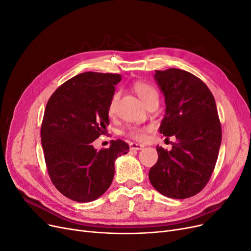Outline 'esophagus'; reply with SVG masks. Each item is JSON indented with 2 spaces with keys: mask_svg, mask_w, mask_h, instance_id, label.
<instances>
[{
  "mask_svg": "<svg viewBox=\"0 0 251 251\" xmlns=\"http://www.w3.org/2000/svg\"><path fill=\"white\" fill-rule=\"evenodd\" d=\"M129 146H130V150H133V151H139V150L145 148L144 145H139L136 143H130Z\"/></svg>",
  "mask_w": 251,
  "mask_h": 251,
  "instance_id": "1",
  "label": "esophagus"
}]
</instances>
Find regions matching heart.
<instances>
[{
    "label": "heart",
    "instance_id": "obj_1",
    "mask_svg": "<svg viewBox=\"0 0 251 251\" xmlns=\"http://www.w3.org/2000/svg\"><path fill=\"white\" fill-rule=\"evenodd\" d=\"M133 88L139 99L141 100V101H143L146 105L152 100H159V94L157 90L148 83L136 82L133 85ZM118 100H119V92H116L113 94L112 99L107 105V113L111 116L114 115L116 112ZM148 130H149V127H145V126H130L126 129L125 134L136 140H144Z\"/></svg>",
    "mask_w": 251,
    "mask_h": 251
}]
</instances>
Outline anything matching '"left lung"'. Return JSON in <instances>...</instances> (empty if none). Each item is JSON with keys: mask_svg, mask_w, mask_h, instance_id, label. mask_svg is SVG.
Masks as SVG:
<instances>
[{"mask_svg": "<svg viewBox=\"0 0 251 251\" xmlns=\"http://www.w3.org/2000/svg\"><path fill=\"white\" fill-rule=\"evenodd\" d=\"M155 79L166 103L159 131L174 135L176 143L171 151L157 147L158 161L149 178L162 195L190 198L209 181L219 156L222 126L214 97L202 80L186 71H156Z\"/></svg>", "mask_w": 251, "mask_h": 251, "instance_id": "left-lung-1", "label": "left lung"}]
</instances>
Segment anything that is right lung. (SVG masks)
Instances as JSON below:
<instances>
[{
    "label": "right lung",
    "instance_id": "obj_1",
    "mask_svg": "<svg viewBox=\"0 0 251 251\" xmlns=\"http://www.w3.org/2000/svg\"><path fill=\"white\" fill-rule=\"evenodd\" d=\"M119 74L87 72L64 82L49 99L41 140L52 183L67 198L90 202L108 189L115 160L129 151L121 139L97 151L91 143L106 133L107 105Z\"/></svg>",
    "mask_w": 251,
    "mask_h": 251
}]
</instances>
